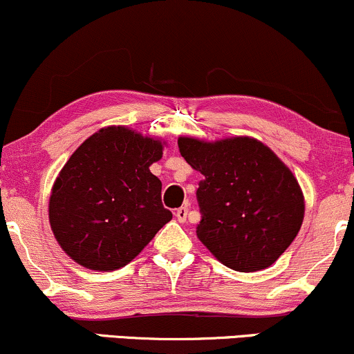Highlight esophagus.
Listing matches in <instances>:
<instances>
[{"instance_id":"esophagus-1","label":"esophagus","mask_w":354,"mask_h":354,"mask_svg":"<svg viewBox=\"0 0 354 354\" xmlns=\"http://www.w3.org/2000/svg\"><path fill=\"white\" fill-rule=\"evenodd\" d=\"M174 215H176L178 221H181V223H183V221H186V216H188V207H181V208H178V209H176V213H174Z\"/></svg>"}]
</instances>
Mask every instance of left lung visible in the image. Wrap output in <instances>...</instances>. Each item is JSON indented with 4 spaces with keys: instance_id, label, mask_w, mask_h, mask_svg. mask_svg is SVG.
I'll use <instances>...</instances> for the list:
<instances>
[{
    "instance_id": "obj_1",
    "label": "left lung",
    "mask_w": 354,
    "mask_h": 354,
    "mask_svg": "<svg viewBox=\"0 0 354 354\" xmlns=\"http://www.w3.org/2000/svg\"><path fill=\"white\" fill-rule=\"evenodd\" d=\"M181 156L203 174L196 235L223 266L255 272L272 266L296 239L304 198L289 168L252 138L178 139Z\"/></svg>"
}]
</instances>
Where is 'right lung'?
Segmentation results:
<instances>
[{
    "label": "right lung",
    "mask_w": 354,
    "mask_h": 354,
    "mask_svg": "<svg viewBox=\"0 0 354 354\" xmlns=\"http://www.w3.org/2000/svg\"><path fill=\"white\" fill-rule=\"evenodd\" d=\"M161 156V142L120 126L92 134L70 156L48 213L57 242L77 263L120 269L173 218L149 171Z\"/></svg>",
    "instance_id": "obj_1"
}]
</instances>
